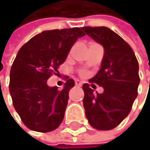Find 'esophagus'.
<instances>
[{
    "instance_id": "esophagus-1",
    "label": "esophagus",
    "mask_w": 150,
    "mask_h": 150,
    "mask_svg": "<svg viewBox=\"0 0 150 150\" xmlns=\"http://www.w3.org/2000/svg\"><path fill=\"white\" fill-rule=\"evenodd\" d=\"M75 84L78 85V86H81V84H83V81H80V80H76L75 81Z\"/></svg>"
}]
</instances>
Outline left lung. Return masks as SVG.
Wrapping results in <instances>:
<instances>
[{
    "label": "left lung",
    "mask_w": 150,
    "mask_h": 150,
    "mask_svg": "<svg viewBox=\"0 0 150 150\" xmlns=\"http://www.w3.org/2000/svg\"><path fill=\"white\" fill-rule=\"evenodd\" d=\"M83 30L104 48L100 69L89 81L104 92L96 94L88 83L83 85L85 115L93 128L109 131L132 110L140 83L139 65L131 46L109 28L87 26Z\"/></svg>",
    "instance_id": "1"
}]
</instances>
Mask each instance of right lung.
Masks as SVG:
<instances>
[{
	"mask_svg": "<svg viewBox=\"0 0 150 150\" xmlns=\"http://www.w3.org/2000/svg\"><path fill=\"white\" fill-rule=\"evenodd\" d=\"M83 28L44 31L19 49L10 70L9 91L24 125L39 132L57 129L65 115L69 92L75 83L69 79L63 90L50 87L47 80L57 74Z\"/></svg>",
	"mask_w": 150,
	"mask_h": 150,
	"instance_id": "add662e5",
	"label": "right lung"
}]
</instances>
